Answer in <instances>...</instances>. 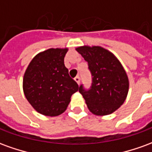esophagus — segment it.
I'll use <instances>...</instances> for the list:
<instances>
[{
  "instance_id": "esophagus-1",
  "label": "esophagus",
  "mask_w": 152,
  "mask_h": 152,
  "mask_svg": "<svg viewBox=\"0 0 152 152\" xmlns=\"http://www.w3.org/2000/svg\"><path fill=\"white\" fill-rule=\"evenodd\" d=\"M75 81H76V83H77V84H78V85H79L80 84V77L79 76H76V77H75Z\"/></svg>"
}]
</instances>
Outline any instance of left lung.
Masks as SVG:
<instances>
[{
	"label": "left lung",
	"mask_w": 152,
	"mask_h": 152,
	"mask_svg": "<svg viewBox=\"0 0 152 152\" xmlns=\"http://www.w3.org/2000/svg\"><path fill=\"white\" fill-rule=\"evenodd\" d=\"M76 50L88 63L92 75L89 90L80 86L79 92L90 112L107 115L115 112L127 98L129 78L121 62L109 50L101 46L84 45Z\"/></svg>",
	"instance_id": "obj_1"
}]
</instances>
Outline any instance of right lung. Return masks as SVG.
Segmentation results:
<instances>
[{
  "label": "right lung",
  "mask_w": 152,
  "mask_h": 152,
  "mask_svg": "<svg viewBox=\"0 0 152 152\" xmlns=\"http://www.w3.org/2000/svg\"><path fill=\"white\" fill-rule=\"evenodd\" d=\"M68 48L49 49L37 53L25 71L23 93L31 107L40 114L57 116L66 111L71 97L78 91L64 65Z\"/></svg>",
  "instance_id": "add662e5"
}]
</instances>
